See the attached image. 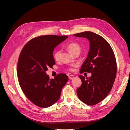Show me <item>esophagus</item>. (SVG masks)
I'll return each instance as SVG.
<instances>
[{
	"instance_id": "1",
	"label": "esophagus",
	"mask_w": 130,
	"mask_h": 130,
	"mask_svg": "<svg viewBox=\"0 0 130 130\" xmlns=\"http://www.w3.org/2000/svg\"><path fill=\"white\" fill-rule=\"evenodd\" d=\"M69 79L72 80L74 78V75H70L69 76Z\"/></svg>"
}]
</instances>
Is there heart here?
<instances>
[{
    "mask_svg": "<svg viewBox=\"0 0 130 130\" xmlns=\"http://www.w3.org/2000/svg\"><path fill=\"white\" fill-rule=\"evenodd\" d=\"M67 48L70 54H72L73 55L76 53H80L81 51V48L80 46L76 43H70L68 44L67 45ZM61 50H56L54 54V57L55 59L56 60H58L59 58L60 57L61 55Z\"/></svg>",
    "mask_w": 130,
    "mask_h": 130,
    "instance_id": "1",
    "label": "heart"
}]
</instances>
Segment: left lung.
<instances>
[{
	"label": "left lung",
	"instance_id": "obj_1",
	"mask_svg": "<svg viewBox=\"0 0 130 130\" xmlns=\"http://www.w3.org/2000/svg\"><path fill=\"white\" fill-rule=\"evenodd\" d=\"M74 36L87 38L90 44L87 57L80 73H91L92 76L88 78L78 76L82 85L76 90L77 96L86 104L96 105L107 96L115 82L117 74L115 54L108 42L99 35L85 31Z\"/></svg>",
	"mask_w": 130,
	"mask_h": 130
}]
</instances>
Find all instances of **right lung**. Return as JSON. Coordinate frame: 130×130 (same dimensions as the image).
Here are the masks:
<instances>
[{
	"label": "right lung",
	"mask_w": 130,
	"mask_h": 130,
	"mask_svg": "<svg viewBox=\"0 0 130 130\" xmlns=\"http://www.w3.org/2000/svg\"><path fill=\"white\" fill-rule=\"evenodd\" d=\"M67 36L45 35L34 38L23 47L17 64V76L23 93L38 107H49L58 101L61 90L68 80L64 74L53 79L46 74L55 64L54 50Z\"/></svg>",
	"instance_id": "1"
}]
</instances>
